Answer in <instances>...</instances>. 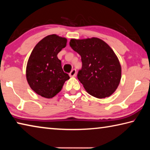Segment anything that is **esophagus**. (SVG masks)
<instances>
[{
    "instance_id": "1",
    "label": "esophagus",
    "mask_w": 150,
    "mask_h": 150,
    "mask_svg": "<svg viewBox=\"0 0 150 150\" xmlns=\"http://www.w3.org/2000/svg\"><path fill=\"white\" fill-rule=\"evenodd\" d=\"M76 75H77V71H76L75 69H73L69 73V76H70V77H75Z\"/></svg>"
}]
</instances>
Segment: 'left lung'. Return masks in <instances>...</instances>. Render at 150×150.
<instances>
[{"mask_svg": "<svg viewBox=\"0 0 150 150\" xmlns=\"http://www.w3.org/2000/svg\"><path fill=\"white\" fill-rule=\"evenodd\" d=\"M72 49L81 55L82 68L77 78L85 91L98 98L108 97L120 84L122 68L112 49L100 38H72Z\"/></svg>", "mask_w": 150, "mask_h": 150, "instance_id": "left-lung-1", "label": "left lung"}]
</instances>
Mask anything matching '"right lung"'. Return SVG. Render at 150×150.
Here are the masks:
<instances>
[{
    "mask_svg": "<svg viewBox=\"0 0 150 150\" xmlns=\"http://www.w3.org/2000/svg\"><path fill=\"white\" fill-rule=\"evenodd\" d=\"M67 40L56 34L44 38L35 45L28 60L26 76L30 88L38 95L51 98L62 91L68 74L63 72L57 54Z\"/></svg>",
    "mask_w": 150,
    "mask_h": 150,
    "instance_id": "right-lung-1",
    "label": "right lung"
}]
</instances>
